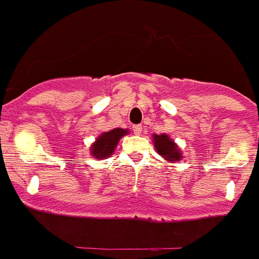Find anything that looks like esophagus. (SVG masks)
<instances>
[{
	"instance_id": "obj_1",
	"label": "esophagus",
	"mask_w": 259,
	"mask_h": 259,
	"mask_svg": "<svg viewBox=\"0 0 259 259\" xmlns=\"http://www.w3.org/2000/svg\"><path fill=\"white\" fill-rule=\"evenodd\" d=\"M132 130H134V134L137 135V136H139V135H141V132H143V127H141L140 124L134 125V128H132Z\"/></svg>"
}]
</instances>
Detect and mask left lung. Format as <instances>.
<instances>
[{"instance_id":"obj_1","label":"left lung","mask_w":259,"mask_h":259,"mask_svg":"<svg viewBox=\"0 0 259 259\" xmlns=\"http://www.w3.org/2000/svg\"><path fill=\"white\" fill-rule=\"evenodd\" d=\"M152 140L158 154L161 155L162 158H164L167 162L175 163V162L182 161L183 157H184L179 145L168 135L154 134L152 137Z\"/></svg>"}]
</instances>
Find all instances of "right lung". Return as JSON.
<instances>
[{
    "label": "right lung",
    "mask_w": 259,
    "mask_h": 259,
    "mask_svg": "<svg viewBox=\"0 0 259 259\" xmlns=\"http://www.w3.org/2000/svg\"><path fill=\"white\" fill-rule=\"evenodd\" d=\"M128 134H130V130H123V128H114L111 131L102 132L91 145L89 153L96 159H100V161L106 159L114 154L119 140Z\"/></svg>",
    "instance_id": "add662e5"
}]
</instances>
